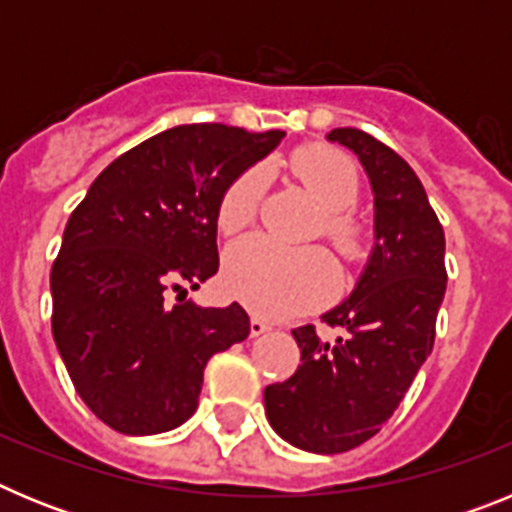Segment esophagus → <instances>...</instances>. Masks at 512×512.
Wrapping results in <instances>:
<instances>
[{"instance_id":"esophagus-1","label":"esophagus","mask_w":512,"mask_h":512,"mask_svg":"<svg viewBox=\"0 0 512 512\" xmlns=\"http://www.w3.org/2000/svg\"><path fill=\"white\" fill-rule=\"evenodd\" d=\"M266 330H269V323H264L261 318H251V338L264 336Z\"/></svg>"}]
</instances>
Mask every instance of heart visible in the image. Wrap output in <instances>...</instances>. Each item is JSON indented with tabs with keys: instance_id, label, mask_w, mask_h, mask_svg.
Returning <instances> with one entry per match:
<instances>
[{
	"instance_id": "1",
	"label": "heart",
	"mask_w": 512,
	"mask_h": 512,
	"mask_svg": "<svg viewBox=\"0 0 512 512\" xmlns=\"http://www.w3.org/2000/svg\"><path fill=\"white\" fill-rule=\"evenodd\" d=\"M297 174L320 205V235L348 264L369 253V228L351 207L359 202V171L338 148L305 146L292 156ZM269 169L251 166L235 176L217 202V228L235 235L251 228L264 202ZM223 284L235 300L264 318H289L323 305L338 289L336 261L318 246L289 248L264 235L233 243L225 253Z\"/></svg>"
}]
</instances>
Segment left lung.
I'll return each instance as SVG.
<instances>
[{"label": "left lung", "mask_w": 512, "mask_h": 512, "mask_svg": "<svg viewBox=\"0 0 512 512\" xmlns=\"http://www.w3.org/2000/svg\"><path fill=\"white\" fill-rule=\"evenodd\" d=\"M328 140L351 148L372 179L377 243L354 295L315 325L292 330L302 364L264 390L271 428L297 449L343 454L379 433L436 341L446 292V238L415 171L382 140L336 128Z\"/></svg>", "instance_id": "obj_1"}]
</instances>
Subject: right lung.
<instances>
[{
  "label": "right lung",
  "instance_id": "obj_1",
  "mask_svg": "<svg viewBox=\"0 0 512 512\" xmlns=\"http://www.w3.org/2000/svg\"><path fill=\"white\" fill-rule=\"evenodd\" d=\"M282 130L220 122L143 140L94 179L51 269V328L87 408L125 436H153L197 410L212 354L251 333L238 302L187 300L217 274V202Z\"/></svg>",
  "mask_w": 512,
  "mask_h": 512
}]
</instances>
